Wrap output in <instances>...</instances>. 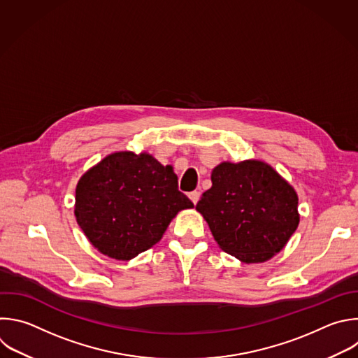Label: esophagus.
Masks as SVG:
<instances>
[{
    "mask_svg": "<svg viewBox=\"0 0 358 358\" xmlns=\"http://www.w3.org/2000/svg\"><path fill=\"white\" fill-rule=\"evenodd\" d=\"M199 196H201V192L199 191H192L188 194V198L194 202V205H196V202L199 201Z\"/></svg>",
    "mask_w": 358,
    "mask_h": 358,
    "instance_id": "1",
    "label": "esophagus"
}]
</instances>
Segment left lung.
Returning <instances> with one entry per match:
<instances>
[{"label":"left lung","mask_w":358,"mask_h":358,"mask_svg":"<svg viewBox=\"0 0 358 358\" xmlns=\"http://www.w3.org/2000/svg\"><path fill=\"white\" fill-rule=\"evenodd\" d=\"M210 180L195 209L223 252L255 264L285 248L299 224L298 194L270 164L222 162Z\"/></svg>","instance_id":"8db88e82"}]
</instances>
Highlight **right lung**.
<instances>
[{"mask_svg": "<svg viewBox=\"0 0 358 358\" xmlns=\"http://www.w3.org/2000/svg\"><path fill=\"white\" fill-rule=\"evenodd\" d=\"M194 203L178 191L173 166L152 155L115 152L77 182L74 215L103 256L129 262L163 237L170 222Z\"/></svg>", "mask_w": 358, "mask_h": 358, "instance_id": "obj_1", "label": "right lung"}]
</instances>
